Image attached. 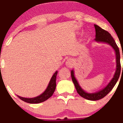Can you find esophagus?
<instances>
[{"label":"esophagus","mask_w":123,"mask_h":123,"mask_svg":"<svg viewBox=\"0 0 123 123\" xmlns=\"http://www.w3.org/2000/svg\"><path fill=\"white\" fill-rule=\"evenodd\" d=\"M66 66H68L69 68H72V66L74 65V61H73L72 59H68L67 61H66Z\"/></svg>","instance_id":"obj_1"}]
</instances>
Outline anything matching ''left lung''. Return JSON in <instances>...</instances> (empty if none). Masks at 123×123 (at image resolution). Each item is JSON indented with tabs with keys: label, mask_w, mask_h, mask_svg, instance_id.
Segmentation results:
<instances>
[{
	"label": "left lung",
	"mask_w": 123,
	"mask_h": 123,
	"mask_svg": "<svg viewBox=\"0 0 123 123\" xmlns=\"http://www.w3.org/2000/svg\"><path fill=\"white\" fill-rule=\"evenodd\" d=\"M95 29V40L97 42H104V43H108L113 48L116 52V70L115 75H114L113 78L111 79L110 83L108 84V86L104 88L103 90L98 92L95 93H87L85 92L81 87H80L79 84L77 83V80L75 79L74 76V72L73 70L71 71V77L72 79L73 83H74L75 88L77 90V92L79 95L82 97L83 98L91 100V101H97V100L101 99L105 97L110 91L112 90L114 86L116 84L117 81H118V78H119L120 74L121 72V64H120V51L118 49L117 45L116 43L115 40L113 38L111 35L108 32V31L104 30L100 28L99 26L97 25H94Z\"/></svg>",
	"instance_id": "8db88e82"
}]
</instances>
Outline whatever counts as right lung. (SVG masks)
<instances>
[{
  "label": "right lung",
  "instance_id": "add662e5",
  "mask_svg": "<svg viewBox=\"0 0 123 123\" xmlns=\"http://www.w3.org/2000/svg\"><path fill=\"white\" fill-rule=\"evenodd\" d=\"M57 73L58 72L57 71L53 74V77L51 79L49 83L47 89L40 95L32 98H23V97H19L18 95H17V97L19 99H21L22 101H24L25 102L29 103V104H39V103L43 102L44 101H46V100L48 99L49 98H50L53 95V93L55 91V90L56 78H57Z\"/></svg>",
  "mask_w": 123,
  "mask_h": 123
}]
</instances>
